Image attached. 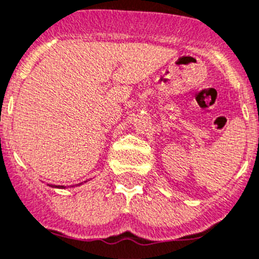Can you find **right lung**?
<instances>
[{"mask_svg": "<svg viewBox=\"0 0 259 259\" xmlns=\"http://www.w3.org/2000/svg\"><path fill=\"white\" fill-rule=\"evenodd\" d=\"M52 187H56V188H65V186H52Z\"/></svg>", "mask_w": 259, "mask_h": 259, "instance_id": "obj_1", "label": "right lung"}]
</instances>
